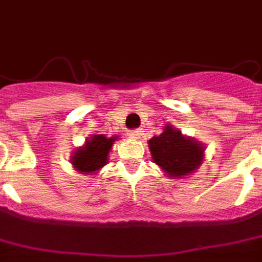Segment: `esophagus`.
Segmentation results:
<instances>
[{
    "instance_id": "esophagus-1",
    "label": "esophagus",
    "mask_w": 262,
    "mask_h": 262,
    "mask_svg": "<svg viewBox=\"0 0 262 262\" xmlns=\"http://www.w3.org/2000/svg\"><path fill=\"white\" fill-rule=\"evenodd\" d=\"M141 136H143V132L140 129H137V130H132L130 132V137L132 139H136V140H140Z\"/></svg>"
}]
</instances>
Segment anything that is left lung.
Segmentation results:
<instances>
[{"label": "left lung", "mask_w": 262, "mask_h": 262, "mask_svg": "<svg viewBox=\"0 0 262 262\" xmlns=\"http://www.w3.org/2000/svg\"><path fill=\"white\" fill-rule=\"evenodd\" d=\"M148 148L152 162L170 179H183L193 175L204 161V144L182 135V132L169 123L160 136L148 140Z\"/></svg>", "instance_id": "obj_1"}]
</instances>
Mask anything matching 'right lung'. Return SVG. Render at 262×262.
Returning <instances> with one entry per match:
<instances>
[{
    "label": "right lung",
    "mask_w": 262,
    "mask_h": 262,
    "mask_svg": "<svg viewBox=\"0 0 262 262\" xmlns=\"http://www.w3.org/2000/svg\"><path fill=\"white\" fill-rule=\"evenodd\" d=\"M118 136L106 137L105 135H93L87 137L84 144L77 147L71 156V164L79 173L94 175L108 164V156Z\"/></svg>",
    "instance_id": "right-lung-1"
}]
</instances>
